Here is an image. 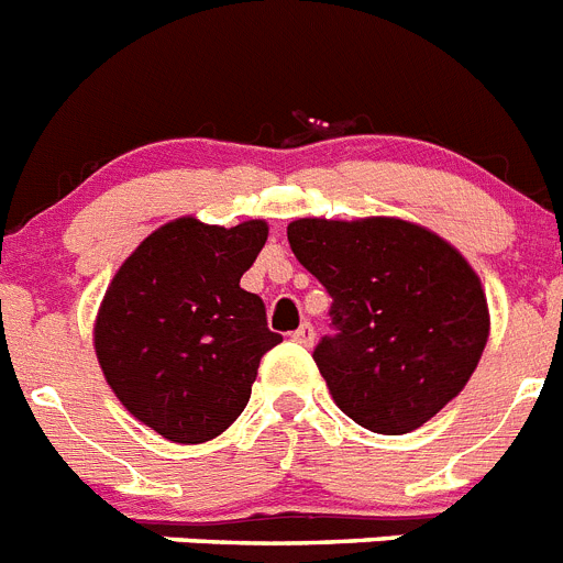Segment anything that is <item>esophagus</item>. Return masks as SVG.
Returning a JSON list of instances; mask_svg holds the SVG:
<instances>
[{
	"instance_id": "esophagus-1",
	"label": "esophagus",
	"mask_w": 563,
	"mask_h": 563,
	"mask_svg": "<svg viewBox=\"0 0 563 563\" xmlns=\"http://www.w3.org/2000/svg\"><path fill=\"white\" fill-rule=\"evenodd\" d=\"M292 341H296V344H305V347H310V344L316 341L313 324H310V321H305V324H301V328L292 333Z\"/></svg>"
}]
</instances>
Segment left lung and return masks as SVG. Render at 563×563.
Segmentation results:
<instances>
[{
  "mask_svg": "<svg viewBox=\"0 0 563 563\" xmlns=\"http://www.w3.org/2000/svg\"><path fill=\"white\" fill-rule=\"evenodd\" d=\"M287 242L333 296L313 358L344 416L405 435L450 405L489 335L482 278L432 230L393 216L296 219Z\"/></svg>",
  "mask_w": 563,
  "mask_h": 563,
  "instance_id": "8db88e82",
  "label": "left lung"
}]
</instances>
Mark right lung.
Here are the masks:
<instances>
[{"instance_id": "add662e5", "label": "right lung", "mask_w": 563, "mask_h": 563, "mask_svg": "<svg viewBox=\"0 0 563 563\" xmlns=\"http://www.w3.org/2000/svg\"><path fill=\"white\" fill-rule=\"evenodd\" d=\"M267 222L235 228L181 216L153 230L110 278L93 324L104 382L133 419L176 444L222 435L250 401L258 362L282 335L239 287Z\"/></svg>"}]
</instances>
